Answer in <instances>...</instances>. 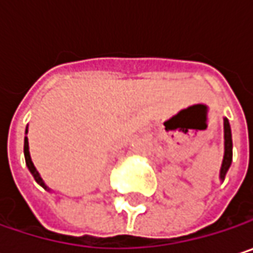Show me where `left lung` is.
Listing matches in <instances>:
<instances>
[{"mask_svg":"<svg viewBox=\"0 0 253 253\" xmlns=\"http://www.w3.org/2000/svg\"><path fill=\"white\" fill-rule=\"evenodd\" d=\"M224 160H223V166H221V171H220V177L224 180L226 173L230 169L231 164V158H233V142H231V130H230V125H228L227 119H224Z\"/></svg>","mask_w":253,"mask_h":253,"instance_id":"left-lung-1","label":"left lung"}]
</instances>
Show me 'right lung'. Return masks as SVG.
<instances>
[{
	"label": "right lung",
	"instance_id": "add662e5",
	"mask_svg": "<svg viewBox=\"0 0 253 253\" xmlns=\"http://www.w3.org/2000/svg\"><path fill=\"white\" fill-rule=\"evenodd\" d=\"M26 133H27V128H26ZM25 158H26V166H27V169H29V171L32 173V176L35 177V180H36V183H39L41 186H43L45 189H46V186L43 184V181H42V178L39 176V173L36 171V169H35V166H33V163H32V160H30V154H29V142H27V136L25 137Z\"/></svg>",
	"mask_w": 253,
	"mask_h": 253
}]
</instances>
